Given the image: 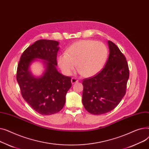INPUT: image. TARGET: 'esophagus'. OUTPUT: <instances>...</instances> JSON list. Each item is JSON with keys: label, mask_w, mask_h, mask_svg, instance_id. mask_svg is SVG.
Returning <instances> with one entry per match:
<instances>
[{"label": "esophagus", "mask_w": 149, "mask_h": 149, "mask_svg": "<svg viewBox=\"0 0 149 149\" xmlns=\"http://www.w3.org/2000/svg\"><path fill=\"white\" fill-rule=\"evenodd\" d=\"M77 82H78V80H77L75 78H72V79H71V83H72V84H74V83H77Z\"/></svg>", "instance_id": "34e87169"}]
</instances>
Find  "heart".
Returning a JSON list of instances; mask_svg holds the SVG:
<instances>
[{
  "label": "heart",
  "instance_id": "heart-1",
  "mask_svg": "<svg viewBox=\"0 0 149 149\" xmlns=\"http://www.w3.org/2000/svg\"><path fill=\"white\" fill-rule=\"evenodd\" d=\"M107 57V49L103 43L82 40L73 43L66 53L60 55L58 64L63 72L70 75L74 71L77 63L79 72L84 77H89L100 71Z\"/></svg>",
  "mask_w": 149,
  "mask_h": 149
}]
</instances>
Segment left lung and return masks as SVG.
Segmentation results:
<instances>
[{
    "mask_svg": "<svg viewBox=\"0 0 149 149\" xmlns=\"http://www.w3.org/2000/svg\"><path fill=\"white\" fill-rule=\"evenodd\" d=\"M109 55L104 68L83 81V104L88 112L101 115L114 109L126 93L129 77L126 58L118 47L107 41Z\"/></svg>",
    "mask_w": 149,
    "mask_h": 149,
    "instance_id": "1",
    "label": "left lung"
}]
</instances>
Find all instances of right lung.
Segmentation results:
<instances>
[{"mask_svg": "<svg viewBox=\"0 0 149 149\" xmlns=\"http://www.w3.org/2000/svg\"><path fill=\"white\" fill-rule=\"evenodd\" d=\"M59 42L39 40L22 54L17 70V81L22 97L34 111L43 115L60 111L66 101L68 91L72 86L71 79L60 74L56 68ZM41 61L45 70L37 77L30 70L35 61Z\"/></svg>", "mask_w": 149, "mask_h": 149, "instance_id": "add662e5", "label": "right lung"}]
</instances>
